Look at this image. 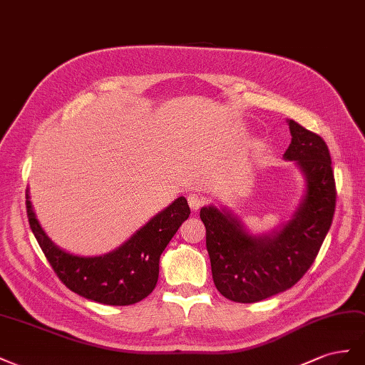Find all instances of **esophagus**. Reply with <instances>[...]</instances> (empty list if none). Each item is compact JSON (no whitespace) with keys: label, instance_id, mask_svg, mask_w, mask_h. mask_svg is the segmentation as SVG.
<instances>
[{"label":"esophagus","instance_id":"34e87169","mask_svg":"<svg viewBox=\"0 0 365 365\" xmlns=\"http://www.w3.org/2000/svg\"><path fill=\"white\" fill-rule=\"evenodd\" d=\"M188 203H190L192 211H199L200 206L203 205V197L197 192H191L188 195Z\"/></svg>","mask_w":365,"mask_h":365}]
</instances>
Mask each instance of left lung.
<instances>
[{"instance_id": "left-lung-1", "label": "left lung", "mask_w": 365, "mask_h": 365, "mask_svg": "<svg viewBox=\"0 0 365 365\" xmlns=\"http://www.w3.org/2000/svg\"><path fill=\"white\" fill-rule=\"evenodd\" d=\"M289 148L283 159L294 162L304 179V194L284 223L252 234L232 211L203 206L206 249L214 284L235 303H257L298 283L329 232L336 190L330 153L318 134L287 119Z\"/></svg>"}]
</instances>
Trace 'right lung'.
<instances>
[{
  "label": "right lung",
  "mask_w": 365,
  "mask_h": 365,
  "mask_svg": "<svg viewBox=\"0 0 365 365\" xmlns=\"http://www.w3.org/2000/svg\"><path fill=\"white\" fill-rule=\"evenodd\" d=\"M26 205L32 232L62 283L86 299L107 306H130L153 292L159 278L160 255L191 214L185 197H177L114 251L78 255L51 242L38 222L29 188Z\"/></svg>",
  "instance_id": "obj_1"
}]
</instances>
